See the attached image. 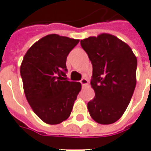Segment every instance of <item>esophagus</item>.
Returning <instances> with one entry per match:
<instances>
[{"label":"esophagus","mask_w":151,"mask_h":151,"mask_svg":"<svg viewBox=\"0 0 151 151\" xmlns=\"http://www.w3.org/2000/svg\"><path fill=\"white\" fill-rule=\"evenodd\" d=\"M80 83H82L83 86H86L87 83H88V80L86 78H82V80L80 81Z\"/></svg>","instance_id":"1"}]
</instances>
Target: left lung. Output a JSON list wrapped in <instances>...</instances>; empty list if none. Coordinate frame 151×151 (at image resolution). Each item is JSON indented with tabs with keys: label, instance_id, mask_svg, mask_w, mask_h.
Here are the masks:
<instances>
[{
	"label": "left lung",
	"instance_id": "obj_1",
	"mask_svg": "<svg viewBox=\"0 0 151 151\" xmlns=\"http://www.w3.org/2000/svg\"><path fill=\"white\" fill-rule=\"evenodd\" d=\"M81 46L93 68L91 85L95 97L87 103L91 117L100 124L115 123L134 92L137 57L127 43L108 33L81 40Z\"/></svg>",
	"mask_w": 151,
	"mask_h": 151
}]
</instances>
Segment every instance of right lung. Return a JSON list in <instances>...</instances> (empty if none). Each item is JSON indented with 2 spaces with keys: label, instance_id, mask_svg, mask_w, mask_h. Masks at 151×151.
I'll use <instances>...</instances> for the list:
<instances>
[{
  "label": "right lung",
  "instance_id": "obj_1",
  "mask_svg": "<svg viewBox=\"0 0 151 151\" xmlns=\"http://www.w3.org/2000/svg\"><path fill=\"white\" fill-rule=\"evenodd\" d=\"M79 42L50 34L29 48L20 66L27 101L37 115L48 124H59L68 119L82 85L66 78V60Z\"/></svg>",
  "mask_w": 151,
  "mask_h": 151
}]
</instances>
